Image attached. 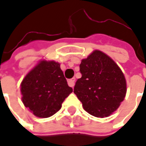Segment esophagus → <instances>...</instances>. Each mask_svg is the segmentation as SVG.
<instances>
[{"mask_svg":"<svg viewBox=\"0 0 146 146\" xmlns=\"http://www.w3.org/2000/svg\"><path fill=\"white\" fill-rule=\"evenodd\" d=\"M68 84H69L70 87H74V84H75V78H72V79H70V80H68Z\"/></svg>","mask_w":146,"mask_h":146,"instance_id":"obj_1","label":"esophagus"}]
</instances>
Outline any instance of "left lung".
<instances>
[{
	"instance_id": "obj_1",
	"label": "left lung",
	"mask_w": 146,
	"mask_h": 146,
	"mask_svg": "<svg viewBox=\"0 0 146 146\" xmlns=\"http://www.w3.org/2000/svg\"><path fill=\"white\" fill-rule=\"evenodd\" d=\"M81 77L73 92L84 109L96 117H108L115 111L126 93L125 76L109 56L94 50L80 65Z\"/></svg>"
}]
</instances>
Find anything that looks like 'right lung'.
<instances>
[{
	"label": "right lung",
	"mask_w": 146,
	"mask_h": 146,
	"mask_svg": "<svg viewBox=\"0 0 146 146\" xmlns=\"http://www.w3.org/2000/svg\"><path fill=\"white\" fill-rule=\"evenodd\" d=\"M20 91L26 108L37 117L48 118L61 109L73 88L68 85L58 62L41 61L24 77Z\"/></svg>",
	"instance_id": "1"
}]
</instances>
